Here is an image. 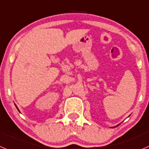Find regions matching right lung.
I'll use <instances>...</instances> for the list:
<instances>
[{"mask_svg": "<svg viewBox=\"0 0 149 149\" xmlns=\"http://www.w3.org/2000/svg\"><path fill=\"white\" fill-rule=\"evenodd\" d=\"M15 106H16V105H15ZM16 108H17V107H16ZM18 111H19V110H18Z\"/></svg>", "mask_w": 149, "mask_h": 149, "instance_id": "right-lung-1", "label": "right lung"}]
</instances>
